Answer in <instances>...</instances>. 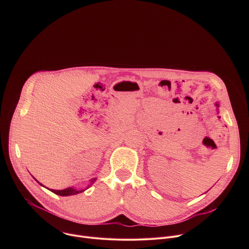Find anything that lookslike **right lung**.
<instances>
[{
  "label": "right lung",
  "mask_w": 249,
  "mask_h": 249,
  "mask_svg": "<svg viewBox=\"0 0 249 249\" xmlns=\"http://www.w3.org/2000/svg\"><path fill=\"white\" fill-rule=\"evenodd\" d=\"M34 178V177H33ZM35 179V178H34ZM36 180V179H35ZM96 180V178H92V179H90V183L88 185V187L87 188H82V189H76V188H73V187H69V188H66V189H63V190H54V189H49L51 192H53V193H55V194H57V195H59V196H71V195H76V194H79V193H82V192H84L85 190H87L91 184H93L94 183V181ZM37 181V180H36ZM41 186H43V187H45L43 184H41L39 181H37ZM47 188V187H46ZM48 189V188H47Z\"/></svg>",
  "instance_id": "1"
}]
</instances>
